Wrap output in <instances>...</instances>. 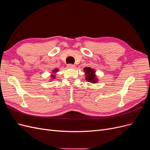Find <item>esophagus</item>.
Returning a JSON list of instances; mask_svg holds the SVG:
<instances>
[{"label":"esophagus","instance_id":"34e87169","mask_svg":"<svg viewBox=\"0 0 150 150\" xmlns=\"http://www.w3.org/2000/svg\"><path fill=\"white\" fill-rule=\"evenodd\" d=\"M67 67L68 68H75V65L74 64H67Z\"/></svg>","mask_w":150,"mask_h":150}]
</instances>
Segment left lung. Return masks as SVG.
Instances as JSON below:
<instances>
[{"label": "left lung", "mask_w": 150, "mask_h": 150, "mask_svg": "<svg viewBox=\"0 0 150 150\" xmlns=\"http://www.w3.org/2000/svg\"><path fill=\"white\" fill-rule=\"evenodd\" d=\"M84 71L86 74V81L91 83H97L98 80L96 78V75H95V71L93 69H91V67H86L84 68Z\"/></svg>", "instance_id": "left-lung-1"}]
</instances>
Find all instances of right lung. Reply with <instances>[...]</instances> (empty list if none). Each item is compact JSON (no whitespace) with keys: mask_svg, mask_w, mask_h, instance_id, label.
Instances as JSON below:
<instances>
[{"mask_svg":"<svg viewBox=\"0 0 150 150\" xmlns=\"http://www.w3.org/2000/svg\"><path fill=\"white\" fill-rule=\"evenodd\" d=\"M58 71V69H54V71H53V73H54L55 74L56 72H57ZM51 77H52V78H53V79H54L55 78V76H54V74H51Z\"/></svg>","mask_w":150,"mask_h":150,"instance_id":"right-lung-1","label":"right lung"}]
</instances>
